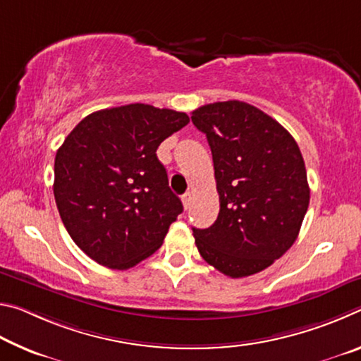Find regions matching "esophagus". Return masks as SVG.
Masks as SVG:
<instances>
[{"label": "esophagus", "instance_id": "34e87169", "mask_svg": "<svg viewBox=\"0 0 361 361\" xmlns=\"http://www.w3.org/2000/svg\"><path fill=\"white\" fill-rule=\"evenodd\" d=\"M181 200H183V207H185V209L188 210L189 205H191V200H192L191 192H186V194L181 197Z\"/></svg>", "mask_w": 361, "mask_h": 361}]
</instances>
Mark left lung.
<instances>
[{
	"mask_svg": "<svg viewBox=\"0 0 361 361\" xmlns=\"http://www.w3.org/2000/svg\"><path fill=\"white\" fill-rule=\"evenodd\" d=\"M215 167L219 213L207 229L192 228L210 266L240 279L264 271L298 239L310 189L290 132L253 105L229 100L192 111Z\"/></svg>",
	"mask_w": 361,
	"mask_h": 361,
	"instance_id": "obj_1",
	"label": "left lung"
}]
</instances>
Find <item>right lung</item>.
Segmentation results:
<instances>
[{
    "instance_id": "obj_1",
    "label": "right lung",
    "mask_w": 361,
    "mask_h": 361,
    "mask_svg": "<svg viewBox=\"0 0 361 361\" xmlns=\"http://www.w3.org/2000/svg\"><path fill=\"white\" fill-rule=\"evenodd\" d=\"M188 122L186 113L132 103L85 116L65 138L54 195L70 237L89 258L124 271L162 245L183 204L156 151Z\"/></svg>"
}]
</instances>
